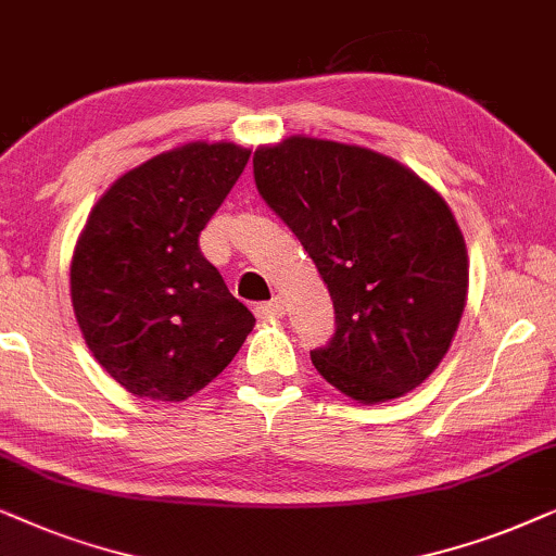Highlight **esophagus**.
I'll return each mask as SVG.
<instances>
[{
    "label": "esophagus",
    "instance_id": "1",
    "mask_svg": "<svg viewBox=\"0 0 556 556\" xmlns=\"http://www.w3.org/2000/svg\"><path fill=\"white\" fill-rule=\"evenodd\" d=\"M256 317H262V320H279V317L285 315V302L279 298H274L269 302H262V305H256Z\"/></svg>",
    "mask_w": 556,
    "mask_h": 556
}]
</instances>
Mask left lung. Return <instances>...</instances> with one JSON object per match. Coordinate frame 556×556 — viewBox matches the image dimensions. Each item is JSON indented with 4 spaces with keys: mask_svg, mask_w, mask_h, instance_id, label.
<instances>
[{
    "mask_svg": "<svg viewBox=\"0 0 556 556\" xmlns=\"http://www.w3.org/2000/svg\"><path fill=\"white\" fill-rule=\"evenodd\" d=\"M254 180L336 307V336L309 353L317 374L358 404L425 383L468 300V249L445 198L387 154L302 135L258 147Z\"/></svg>",
    "mask_w": 556,
    "mask_h": 556,
    "instance_id": "obj_1",
    "label": "left lung"
}]
</instances>
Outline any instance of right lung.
Masks as SVG:
<instances>
[{
  "label": "right lung",
  "mask_w": 556,
  "mask_h": 556,
  "mask_svg": "<svg viewBox=\"0 0 556 556\" xmlns=\"http://www.w3.org/2000/svg\"><path fill=\"white\" fill-rule=\"evenodd\" d=\"M251 150L190 142L124 173L76 241L71 302L93 358L129 394L185 402L231 364L256 317L198 236Z\"/></svg>",
  "instance_id": "right-lung-1"
}]
</instances>
